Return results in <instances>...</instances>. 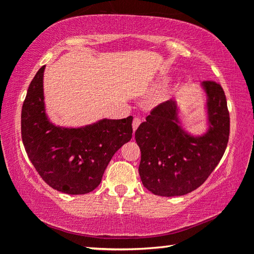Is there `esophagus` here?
<instances>
[{
    "label": "esophagus",
    "instance_id": "esophagus-1",
    "mask_svg": "<svg viewBox=\"0 0 254 254\" xmlns=\"http://www.w3.org/2000/svg\"><path fill=\"white\" fill-rule=\"evenodd\" d=\"M140 123H141V119L140 118H134L133 119V121H132V127H133V131H135L136 128H137V127L140 126Z\"/></svg>",
    "mask_w": 254,
    "mask_h": 254
}]
</instances>
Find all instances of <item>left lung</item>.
Instances as JSON below:
<instances>
[{
    "label": "left lung",
    "mask_w": 254,
    "mask_h": 254,
    "mask_svg": "<svg viewBox=\"0 0 254 254\" xmlns=\"http://www.w3.org/2000/svg\"><path fill=\"white\" fill-rule=\"evenodd\" d=\"M207 94L208 131L191 136L178 126L177 106L167 101L153 107L135 131L143 186L158 196H182L205 183L225 152L230 113L225 93L214 80L203 81Z\"/></svg>",
    "instance_id": "8db88e82"
}]
</instances>
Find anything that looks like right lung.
<instances>
[{
    "label": "right lung",
    "mask_w": 254,
    "mask_h": 254,
    "mask_svg": "<svg viewBox=\"0 0 254 254\" xmlns=\"http://www.w3.org/2000/svg\"><path fill=\"white\" fill-rule=\"evenodd\" d=\"M45 66L29 85L21 112V135L30 161L50 187L83 195L101 184L114 153L132 137V117L104 119L79 128L55 127L45 113Z\"/></svg>",
    "instance_id": "obj_1"
}]
</instances>
